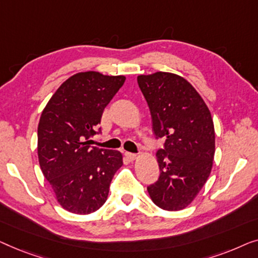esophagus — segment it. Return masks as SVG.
I'll return each instance as SVG.
<instances>
[{"label":"esophagus","mask_w":258,"mask_h":258,"mask_svg":"<svg viewBox=\"0 0 258 258\" xmlns=\"http://www.w3.org/2000/svg\"><path fill=\"white\" fill-rule=\"evenodd\" d=\"M125 155H126V157H127L128 160H131V161L136 160V158H137V154H134V153H130V152H126Z\"/></svg>","instance_id":"1"}]
</instances>
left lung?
<instances>
[{
	"mask_svg": "<svg viewBox=\"0 0 258 258\" xmlns=\"http://www.w3.org/2000/svg\"><path fill=\"white\" fill-rule=\"evenodd\" d=\"M150 107L155 138L165 140L157 152L160 176L147 187L155 205L181 210L205 186L215 154V131L209 108L190 83L169 72L138 76Z\"/></svg>",
	"mask_w": 258,
	"mask_h": 258,
	"instance_id": "left-lung-1",
	"label": "left lung"
}]
</instances>
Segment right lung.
Wrapping results in <instances>:
<instances>
[{
	"label": "right lung",
	"instance_id": "obj_1",
	"mask_svg": "<svg viewBox=\"0 0 258 258\" xmlns=\"http://www.w3.org/2000/svg\"><path fill=\"white\" fill-rule=\"evenodd\" d=\"M125 79L79 72L57 89L42 112L37 131L39 166L68 212L85 215L99 209L122 166L120 152L90 146V138L100 133L96 130L104 108Z\"/></svg>",
	"mask_w": 258,
	"mask_h": 258
}]
</instances>
